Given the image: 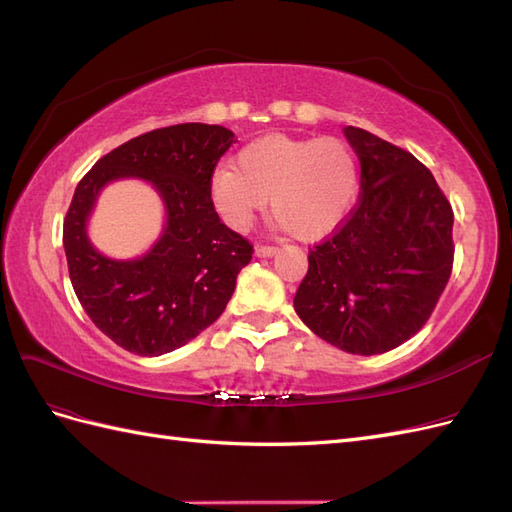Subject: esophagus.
Segmentation results:
<instances>
[{
  "mask_svg": "<svg viewBox=\"0 0 512 512\" xmlns=\"http://www.w3.org/2000/svg\"><path fill=\"white\" fill-rule=\"evenodd\" d=\"M254 254H256L258 258H271V256L277 254V247H273V245H258Z\"/></svg>",
  "mask_w": 512,
  "mask_h": 512,
  "instance_id": "esophagus-1",
  "label": "esophagus"
}]
</instances>
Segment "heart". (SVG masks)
<instances>
[{
  "instance_id": "1",
  "label": "heart",
  "mask_w": 512,
  "mask_h": 512,
  "mask_svg": "<svg viewBox=\"0 0 512 512\" xmlns=\"http://www.w3.org/2000/svg\"><path fill=\"white\" fill-rule=\"evenodd\" d=\"M359 188V162L344 141L271 134L245 145L237 168H215L209 196L232 230L250 228L269 198L277 226L301 241H318L344 224Z\"/></svg>"
}]
</instances>
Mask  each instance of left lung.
Returning <instances> with one entry per match:
<instances>
[{"label":"left lung","instance_id":"8db88e82","mask_svg":"<svg viewBox=\"0 0 512 512\" xmlns=\"http://www.w3.org/2000/svg\"><path fill=\"white\" fill-rule=\"evenodd\" d=\"M361 162V196L309 252L294 312L324 342L382 354L421 331L453 269V209L412 153L344 128Z\"/></svg>","mask_w":512,"mask_h":512}]
</instances>
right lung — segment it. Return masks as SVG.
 Instances as JSON below:
<instances>
[{
  "label": "right lung",
  "instance_id": "obj_1",
  "mask_svg": "<svg viewBox=\"0 0 512 512\" xmlns=\"http://www.w3.org/2000/svg\"><path fill=\"white\" fill-rule=\"evenodd\" d=\"M237 143L207 123H179L106 153L76 185L64 220L72 288L96 327L132 354L160 356L185 346L222 316L252 245L220 222L209 196L215 164ZM143 178L159 192L167 220L138 259L95 250L86 222L108 182Z\"/></svg>",
  "mask_w": 512,
  "mask_h": 512
}]
</instances>
